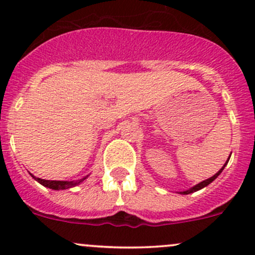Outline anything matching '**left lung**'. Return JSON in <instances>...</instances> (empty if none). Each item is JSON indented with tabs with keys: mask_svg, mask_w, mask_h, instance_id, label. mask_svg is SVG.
Wrapping results in <instances>:
<instances>
[{
	"mask_svg": "<svg viewBox=\"0 0 255 255\" xmlns=\"http://www.w3.org/2000/svg\"><path fill=\"white\" fill-rule=\"evenodd\" d=\"M231 154H232V153H231ZM230 158H231V155L228 156V159H227V161H226V163H225V165H223L222 168H221L220 170H218L217 173L215 174V175H213V176H211L210 179H206V180H204V181H201V182H200V184L195 185V186H192L191 189H189V190H185V191H180L179 194H181V195H189V194H192V192H196V191H199V190L204 189V187H206L207 185H210L211 182H212L213 180L216 179V177H217L218 175H220L221 173H222V170H223V169H225V166L227 165V163H228V160H230Z\"/></svg>",
	"mask_w": 255,
	"mask_h": 255,
	"instance_id": "left-lung-1",
	"label": "left lung"
}]
</instances>
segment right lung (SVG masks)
Listing matches in <instances>:
<instances>
[{
  "mask_svg": "<svg viewBox=\"0 0 255 255\" xmlns=\"http://www.w3.org/2000/svg\"><path fill=\"white\" fill-rule=\"evenodd\" d=\"M33 176V175H32ZM34 177V180H37L39 184H42L43 186L49 187L51 190H66V189H71L74 186H78V185L81 184L85 179H87L89 175H86L85 177L80 180H74V181H61V180H44L40 179V177Z\"/></svg>",
  "mask_w": 255,
  "mask_h": 255,
  "instance_id": "obj_1",
  "label": "right lung"
}]
</instances>
